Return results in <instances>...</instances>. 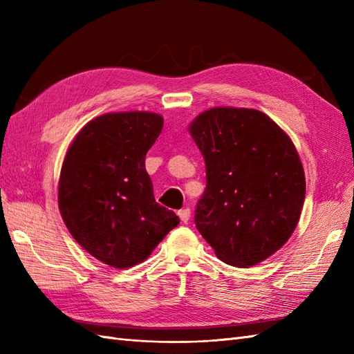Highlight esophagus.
Here are the masks:
<instances>
[{"mask_svg":"<svg viewBox=\"0 0 354 354\" xmlns=\"http://www.w3.org/2000/svg\"><path fill=\"white\" fill-rule=\"evenodd\" d=\"M178 216H179V219H181L184 223H187V222H189V219H190V208L179 209Z\"/></svg>","mask_w":354,"mask_h":354,"instance_id":"esophagus-1","label":"esophagus"}]
</instances>
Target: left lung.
<instances>
[{
  "instance_id": "8db88e82",
  "label": "left lung",
  "mask_w": 354,
  "mask_h": 354,
  "mask_svg": "<svg viewBox=\"0 0 354 354\" xmlns=\"http://www.w3.org/2000/svg\"><path fill=\"white\" fill-rule=\"evenodd\" d=\"M205 161L207 185L194 223L216 255L250 268L288 242L306 196L295 146L266 114L213 108L190 124Z\"/></svg>"
}]
</instances>
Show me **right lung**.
Here are the masks:
<instances>
[{"label": "right lung", "instance_id": "add662e5", "mask_svg": "<svg viewBox=\"0 0 354 354\" xmlns=\"http://www.w3.org/2000/svg\"><path fill=\"white\" fill-rule=\"evenodd\" d=\"M162 123L153 112L104 114L66 152L59 209L74 240L104 265H137L178 227L179 217L155 201L145 164Z\"/></svg>", "mask_w": 354, "mask_h": 354}]
</instances>
